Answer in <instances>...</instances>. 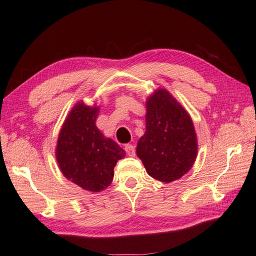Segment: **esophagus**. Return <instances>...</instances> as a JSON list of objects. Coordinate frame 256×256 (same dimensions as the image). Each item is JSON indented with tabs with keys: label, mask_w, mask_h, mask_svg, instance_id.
Returning a JSON list of instances; mask_svg holds the SVG:
<instances>
[{
	"label": "esophagus",
	"mask_w": 256,
	"mask_h": 256,
	"mask_svg": "<svg viewBox=\"0 0 256 256\" xmlns=\"http://www.w3.org/2000/svg\"><path fill=\"white\" fill-rule=\"evenodd\" d=\"M124 150H126L128 156H135V147L133 145H130V144H128V145L124 146Z\"/></svg>",
	"instance_id": "34e87169"
}]
</instances>
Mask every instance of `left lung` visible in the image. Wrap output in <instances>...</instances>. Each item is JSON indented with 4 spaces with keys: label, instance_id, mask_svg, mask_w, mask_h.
Returning a JSON list of instances; mask_svg holds the SVG:
<instances>
[{
    "label": "left lung",
    "instance_id": "8db88e82",
    "mask_svg": "<svg viewBox=\"0 0 256 256\" xmlns=\"http://www.w3.org/2000/svg\"><path fill=\"white\" fill-rule=\"evenodd\" d=\"M146 108V132L137 142V156L154 180H180L192 168L198 152L192 118L162 88L148 98Z\"/></svg>",
    "mask_w": 256,
    "mask_h": 256
}]
</instances>
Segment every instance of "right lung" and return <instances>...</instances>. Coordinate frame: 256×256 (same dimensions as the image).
<instances>
[{
	"instance_id": "obj_1",
	"label": "right lung",
	"mask_w": 256,
	"mask_h": 256,
	"mask_svg": "<svg viewBox=\"0 0 256 256\" xmlns=\"http://www.w3.org/2000/svg\"><path fill=\"white\" fill-rule=\"evenodd\" d=\"M100 107L78 102L60 132L56 159L67 180L84 190L100 192L114 180V168L126 152L96 126Z\"/></svg>"
}]
</instances>
